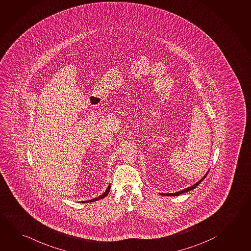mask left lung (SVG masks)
Instances as JSON below:
<instances>
[{
	"instance_id": "1",
	"label": "left lung",
	"mask_w": 251,
	"mask_h": 251,
	"mask_svg": "<svg viewBox=\"0 0 251 251\" xmlns=\"http://www.w3.org/2000/svg\"><path fill=\"white\" fill-rule=\"evenodd\" d=\"M209 171H210V169L208 170V172L206 173L205 175L202 177V178H201L200 180H198L197 182L195 183L194 185H192V186H190V187H187V188H184V189H181V190H179V191L178 192H175V193H167V194H164V193H159V195H161V196H179V195H181V194H184V193H186V192L190 191V190H192V189H195L199 184H200L204 178H205L206 176H207V174H208V173H209Z\"/></svg>"
}]
</instances>
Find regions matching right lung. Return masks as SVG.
I'll return each mask as SVG.
<instances>
[{"instance_id":"obj_1","label":"right lung","mask_w":251,"mask_h":251,"mask_svg":"<svg viewBox=\"0 0 251 251\" xmlns=\"http://www.w3.org/2000/svg\"><path fill=\"white\" fill-rule=\"evenodd\" d=\"M109 190H110V184H109L108 187L106 188V190H105L100 196H98V197H96V198H94V199H91V200L85 201H80V202H84V203H86V202H93V201H96L100 200V199H102V198H104L105 196H108V194H109Z\"/></svg>"}]
</instances>
